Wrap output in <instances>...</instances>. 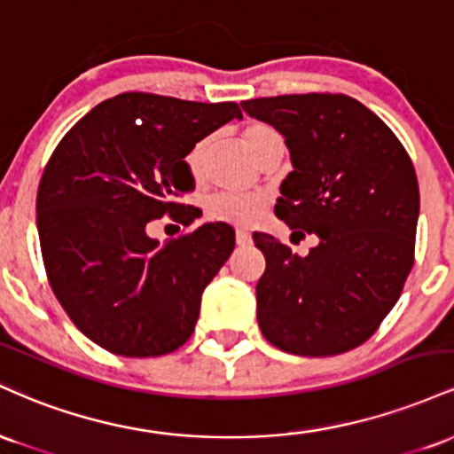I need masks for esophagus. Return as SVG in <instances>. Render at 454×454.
Wrapping results in <instances>:
<instances>
[{"instance_id": "obj_1", "label": "esophagus", "mask_w": 454, "mask_h": 454, "mask_svg": "<svg viewBox=\"0 0 454 454\" xmlns=\"http://www.w3.org/2000/svg\"><path fill=\"white\" fill-rule=\"evenodd\" d=\"M249 243H252V234H249L247 231H243V228H239V231H237V245H243V247H245V245H249Z\"/></svg>"}]
</instances>
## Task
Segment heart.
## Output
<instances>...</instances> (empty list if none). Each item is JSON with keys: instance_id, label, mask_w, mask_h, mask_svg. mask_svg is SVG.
I'll return each instance as SVG.
<instances>
[{"instance_id": "obj_1", "label": "heart", "mask_w": 454, "mask_h": 454, "mask_svg": "<svg viewBox=\"0 0 454 454\" xmlns=\"http://www.w3.org/2000/svg\"><path fill=\"white\" fill-rule=\"evenodd\" d=\"M241 138L245 147H247L249 153L256 160L264 151L279 147V145L284 147L278 129L267 126V123H249V126L243 128ZM209 145L211 138H202L200 143L194 145L190 155H187V168H190L192 176H196V179L202 175V168H205ZM264 205H267V198L260 194H231V192H220V194H213L205 207L213 220L247 226V223H252L262 213Z\"/></svg>"}]
</instances>
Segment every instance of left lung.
Segmentation results:
<instances>
[{"label":"left lung","mask_w":454,"mask_h":454,"mask_svg":"<svg viewBox=\"0 0 454 454\" xmlns=\"http://www.w3.org/2000/svg\"><path fill=\"white\" fill-rule=\"evenodd\" d=\"M241 106L290 151L293 173L281 181L275 215L317 237L299 256L254 232L267 260L256 286L260 331L299 356L352 350L393 309L414 264L420 198L410 155L378 114L341 93Z\"/></svg>","instance_id":"obj_1"}]
</instances>
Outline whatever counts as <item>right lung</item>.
<instances>
[{"label": "right lung", "instance_id": "right-lung-1", "mask_svg": "<svg viewBox=\"0 0 454 454\" xmlns=\"http://www.w3.org/2000/svg\"><path fill=\"white\" fill-rule=\"evenodd\" d=\"M234 102L205 104L121 93L91 108L46 164L35 200L51 288L78 331L121 356H161L194 333L200 299L234 249L223 222L160 245L147 223L173 215L194 190L185 158L223 123Z\"/></svg>", "mask_w": 454, "mask_h": 454}]
</instances>
